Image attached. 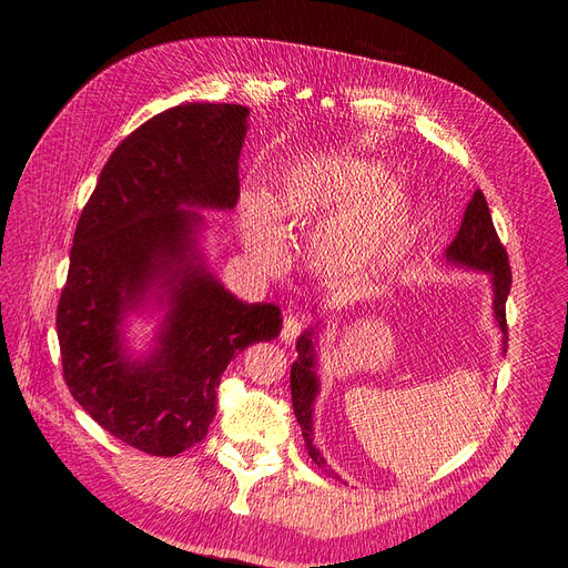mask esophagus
Listing matches in <instances>:
<instances>
[{
    "mask_svg": "<svg viewBox=\"0 0 568 568\" xmlns=\"http://www.w3.org/2000/svg\"><path fill=\"white\" fill-rule=\"evenodd\" d=\"M304 320L302 317H294V315H290V317H285V322H283V329H281V341H285L287 345H292L296 338H300L302 334H304Z\"/></svg>",
    "mask_w": 568,
    "mask_h": 568,
    "instance_id": "34e87169",
    "label": "esophagus"
}]
</instances>
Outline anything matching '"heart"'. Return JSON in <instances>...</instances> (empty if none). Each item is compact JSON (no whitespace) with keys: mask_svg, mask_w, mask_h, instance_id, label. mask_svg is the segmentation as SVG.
Wrapping results in <instances>:
<instances>
[{"mask_svg":"<svg viewBox=\"0 0 568 568\" xmlns=\"http://www.w3.org/2000/svg\"><path fill=\"white\" fill-rule=\"evenodd\" d=\"M386 172L359 156L315 154L281 174L262 197H248L244 209L246 239L264 266L283 262L281 225L326 223L317 234L313 257L329 278L368 272L392 253L412 221V200L405 191L384 189Z\"/></svg>","mask_w":568,"mask_h":568,"instance_id":"b5f03b06","label":"heart"}]
</instances>
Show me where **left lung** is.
Masks as SVG:
<instances>
[{
	"label": "left lung",
	"instance_id": "left-lung-1",
	"mask_svg": "<svg viewBox=\"0 0 568 568\" xmlns=\"http://www.w3.org/2000/svg\"><path fill=\"white\" fill-rule=\"evenodd\" d=\"M446 260L476 268V272L490 274L493 292H495V317L499 322V329L504 334V345H506V334H509V326H506V296L511 292V264L504 244L499 242L488 202L481 191H476L471 202L467 204L463 225L454 242L449 244V248H446ZM296 352H300V356H296V362L292 364V371H290L292 407H294L296 422L302 426L308 456L324 467V460L313 444V403L317 396L313 332H306L300 341H296Z\"/></svg>",
	"mask_w": 568,
	"mask_h": 568
}]
</instances>
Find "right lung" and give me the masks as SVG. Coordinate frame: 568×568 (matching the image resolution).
<instances>
[{"label": "right lung", "mask_w": 568, "mask_h": 568, "mask_svg": "<svg viewBox=\"0 0 568 568\" xmlns=\"http://www.w3.org/2000/svg\"><path fill=\"white\" fill-rule=\"evenodd\" d=\"M246 116L244 105L186 103L149 119L103 165L73 234L57 304L64 382L103 430L149 456L202 442L227 364L281 334L278 306L239 302L189 260L200 216L182 206L236 204ZM163 273L173 311L155 354L131 365L118 322Z\"/></svg>", "instance_id": "add662e5"}]
</instances>
